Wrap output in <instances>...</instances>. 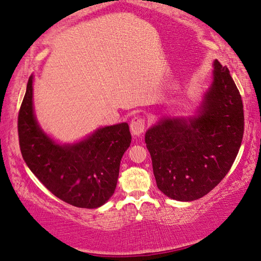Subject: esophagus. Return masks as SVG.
I'll use <instances>...</instances> for the list:
<instances>
[{"mask_svg": "<svg viewBox=\"0 0 261 261\" xmlns=\"http://www.w3.org/2000/svg\"><path fill=\"white\" fill-rule=\"evenodd\" d=\"M130 130L134 136H140L146 130V120L144 117H134L130 123Z\"/></svg>", "mask_w": 261, "mask_h": 261, "instance_id": "34e87169", "label": "esophagus"}]
</instances>
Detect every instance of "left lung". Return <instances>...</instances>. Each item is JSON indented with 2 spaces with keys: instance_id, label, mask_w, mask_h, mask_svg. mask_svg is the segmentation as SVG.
Here are the masks:
<instances>
[{
  "instance_id": "left-lung-1",
  "label": "left lung",
  "mask_w": 261,
  "mask_h": 261,
  "mask_svg": "<svg viewBox=\"0 0 261 261\" xmlns=\"http://www.w3.org/2000/svg\"><path fill=\"white\" fill-rule=\"evenodd\" d=\"M213 81L194 117L162 118L146 132L156 185L189 202L219 184L238 156L244 132L242 98L229 70L213 63Z\"/></svg>"
}]
</instances>
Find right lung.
Here are the masks:
<instances>
[{"mask_svg":"<svg viewBox=\"0 0 261 261\" xmlns=\"http://www.w3.org/2000/svg\"><path fill=\"white\" fill-rule=\"evenodd\" d=\"M18 135L22 158L37 179L61 201L85 209L101 206L114 194L131 143L127 123L100 127L73 145L55 143L34 115L33 76L18 114Z\"/></svg>","mask_w":261,"mask_h":261,"instance_id":"add662e5","label":"right lung"}]
</instances>
